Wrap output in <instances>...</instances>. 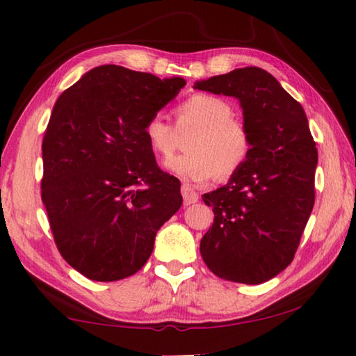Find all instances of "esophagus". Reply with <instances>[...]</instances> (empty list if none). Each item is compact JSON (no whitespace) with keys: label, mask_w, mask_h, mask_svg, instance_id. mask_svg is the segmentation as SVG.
I'll list each match as a JSON object with an SVG mask.
<instances>
[{"label":"esophagus","mask_w":356,"mask_h":356,"mask_svg":"<svg viewBox=\"0 0 356 356\" xmlns=\"http://www.w3.org/2000/svg\"><path fill=\"white\" fill-rule=\"evenodd\" d=\"M182 196H184V204L185 206H191V204L197 202V200H200V195L195 190H191L190 186L184 185L182 186Z\"/></svg>","instance_id":"1"}]
</instances>
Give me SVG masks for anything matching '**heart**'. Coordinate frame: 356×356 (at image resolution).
<instances>
[{"mask_svg":"<svg viewBox=\"0 0 356 356\" xmlns=\"http://www.w3.org/2000/svg\"><path fill=\"white\" fill-rule=\"evenodd\" d=\"M225 99L212 94H193L176 108V128L161 114H152L144 136L156 155L170 159L177 147V131H195L186 140L188 152L166 161V168L185 184H204L218 174L229 179L242 170L252 149L251 131L232 116Z\"/></svg>","mask_w":356,"mask_h":356,"instance_id":"1","label":"heart"}]
</instances>
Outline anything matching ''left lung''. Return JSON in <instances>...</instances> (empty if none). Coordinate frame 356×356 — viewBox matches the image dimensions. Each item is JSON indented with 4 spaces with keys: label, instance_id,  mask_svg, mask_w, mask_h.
I'll list each match as a JSON object with an SVG mask.
<instances>
[{
    "label": "left lung",
    "instance_id": "1",
    "mask_svg": "<svg viewBox=\"0 0 356 356\" xmlns=\"http://www.w3.org/2000/svg\"><path fill=\"white\" fill-rule=\"evenodd\" d=\"M196 89L240 100L252 149L242 170L202 201L213 225L201 240L210 272L261 284L293 261L314 207L317 149L303 106L267 70L236 69Z\"/></svg>",
    "mask_w": 356,
    "mask_h": 356
}]
</instances>
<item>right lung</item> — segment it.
I'll return each mask as SVG.
<instances>
[{
    "label": "right lung",
    "mask_w": 356,
    "mask_h": 356,
    "mask_svg": "<svg viewBox=\"0 0 356 356\" xmlns=\"http://www.w3.org/2000/svg\"><path fill=\"white\" fill-rule=\"evenodd\" d=\"M185 84L106 64L56 100L42 141L40 195L58 251L86 278L135 275L182 206L179 179L156 165L144 125Z\"/></svg>",
    "instance_id": "1"
}]
</instances>
